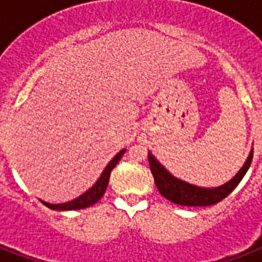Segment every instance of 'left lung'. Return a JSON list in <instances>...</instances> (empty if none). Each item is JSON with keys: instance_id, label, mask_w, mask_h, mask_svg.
Here are the masks:
<instances>
[{"instance_id": "1", "label": "left lung", "mask_w": 262, "mask_h": 262, "mask_svg": "<svg viewBox=\"0 0 262 262\" xmlns=\"http://www.w3.org/2000/svg\"><path fill=\"white\" fill-rule=\"evenodd\" d=\"M253 159V149L249 154L248 160L245 162L238 174L232 179H230L227 183H224L222 186L217 187H200L191 183H187L182 179L175 178L171 175L162 164L155 159V156L152 155L151 152L148 154V162H149V167L151 172L155 179L156 187L164 199L171 201L174 204L179 205H185V207H208V205H213L226 199L230 193H231L238 183L242 181L245 174L248 172Z\"/></svg>"}]
</instances>
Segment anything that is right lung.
<instances>
[{
  "label": "right lung",
  "mask_w": 262,
  "mask_h": 262,
  "mask_svg": "<svg viewBox=\"0 0 262 262\" xmlns=\"http://www.w3.org/2000/svg\"><path fill=\"white\" fill-rule=\"evenodd\" d=\"M125 151H126V149L119 151L118 154H117V155L110 160V163L107 164L106 168L103 170L102 175L99 177V179L95 182L94 186L91 187V189H88V190L85 191L84 194L80 195V197L62 204H50V203H46V201H42V203L45 204L47 208L54 209V211H73V209H83V208L94 205V204L98 203L99 200L103 197V194H104V191H106L107 189V185H108V179H110L111 171H113V168L117 166L119 159L122 158Z\"/></svg>",
  "instance_id": "add662e5"
}]
</instances>
